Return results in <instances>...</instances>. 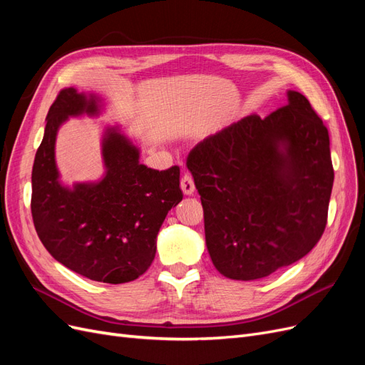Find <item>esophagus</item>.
Here are the masks:
<instances>
[{
	"instance_id": "34e87169",
	"label": "esophagus",
	"mask_w": 365,
	"mask_h": 365,
	"mask_svg": "<svg viewBox=\"0 0 365 365\" xmlns=\"http://www.w3.org/2000/svg\"><path fill=\"white\" fill-rule=\"evenodd\" d=\"M181 189L184 192V195H193L195 181H193V176L190 173H184V176L181 178Z\"/></svg>"
}]
</instances>
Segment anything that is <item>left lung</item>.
Listing matches in <instances>:
<instances>
[{
    "label": "left lung",
    "mask_w": 365,
    "mask_h": 365,
    "mask_svg": "<svg viewBox=\"0 0 365 365\" xmlns=\"http://www.w3.org/2000/svg\"><path fill=\"white\" fill-rule=\"evenodd\" d=\"M260 118L251 114L190 150L205 244L233 280L268 277L322 239L334 185L329 132L307 98Z\"/></svg>",
    "instance_id": "8db88e82"
}]
</instances>
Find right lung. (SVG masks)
Returning <instances> with one entry per match:
<instances>
[{
	"label": "right lung",
	"instance_id": "obj_1",
	"mask_svg": "<svg viewBox=\"0 0 365 365\" xmlns=\"http://www.w3.org/2000/svg\"><path fill=\"white\" fill-rule=\"evenodd\" d=\"M97 103L74 88L59 91L33 164L30 205L36 233L54 259L86 279L118 284L138 279L153 262L164 219L182 200L180 168H146L138 149L113 128L103 138L105 178L73 190L61 185L58 129L70 115L97 114Z\"/></svg>",
	"mask_w": 365,
	"mask_h": 365
}]
</instances>
